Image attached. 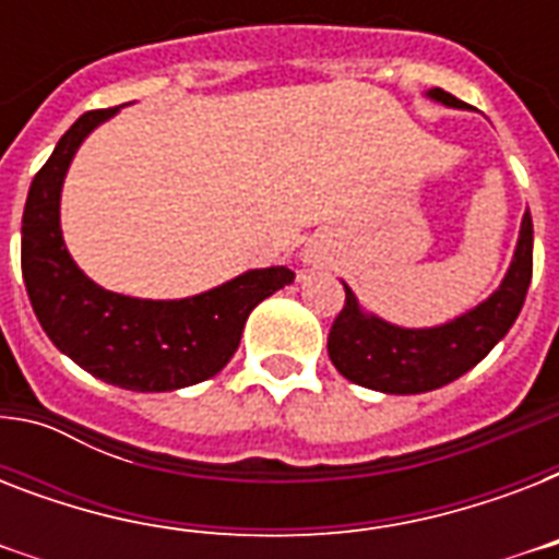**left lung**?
I'll return each instance as SVG.
<instances>
[{"mask_svg": "<svg viewBox=\"0 0 559 559\" xmlns=\"http://www.w3.org/2000/svg\"><path fill=\"white\" fill-rule=\"evenodd\" d=\"M426 98L443 107L464 109L467 104L443 90H429ZM534 270V223L525 211L513 261L499 289L467 313L435 328H400L380 316L366 313L348 284L345 307L328 336V354L345 380L382 391V394H424L459 380L476 368L504 340L528 296Z\"/></svg>", "mask_w": 559, "mask_h": 559, "instance_id": "left-lung-1", "label": "left lung"}]
</instances>
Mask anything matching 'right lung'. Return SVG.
<instances>
[{"instance_id": "1", "label": "right lung", "mask_w": 559, "mask_h": 559, "mask_svg": "<svg viewBox=\"0 0 559 559\" xmlns=\"http://www.w3.org/2000/svg\"><path fill=\"white\" fill-rule=\"evenodd\" d=\"M116 109L74 121L31 182L22 211V278L37 322L57 350L92 377L130 391H177L209 380L235 357L263 298L293 284L287 266L249 270L191 298H133L98 287L72 261L60 228V193L74 153Z\"/></svg>"}]
</instances>
